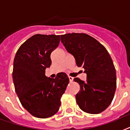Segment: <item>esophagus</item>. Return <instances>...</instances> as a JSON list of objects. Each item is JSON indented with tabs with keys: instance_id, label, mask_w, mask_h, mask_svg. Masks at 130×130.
Masks as SVG:
<instances>
[{
	"instance_id": "1",
	"label": "esophagus",
	"mask_w": 130,
	"mask_h": 130,
	"mask_svg": "<svg viewBox=\"0 0 130 130\" xmlns=\"http://www.w3.org/2000/svg\"><path fill=\"white\" fill-rule=\"evenodd\" d=\"M68 78H69V80L70 82H72L73 80H74V78L73 77H71V76H68Z\"/></svg>"
}]
</instances>
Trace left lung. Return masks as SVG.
I'll use <instances>...</instances> for the list:
<instances>
[{"instance_id": "8db88e82", "label": "left lung", "mask_w": 130, "mask_h": 130, "mask_svg": "<svg viewBox=\"0 0 130 130\" xmlns=\"http://www.w3.org/2000/svg\"><path fill=\"white\" fill-rule=\"evenodd\" d=\"M60 37L68 52L87 76L86 82L74 79L80 86L76 95L77 104L86 113H101L111 104L116 88V69L110 54L102 44L86 34L72 33Z\"/></svg>"}]
</instances>
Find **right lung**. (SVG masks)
Returning a JSON list of instances; mask_svg holds the SVG:
<instances>
[{"label":"right lung","mask_w":130,"mask_h":130,"mask_svg":"<svg viewBox=\"0 0 130 130\" xmlns=\"http://www.w3.org/2000/svg\"><path fill=\"white\" fill-rule=\"evenodd\" d=\"M59 43L60 35L35 34L20 46L14 59L15 91L22 106L36 118H46L58 111L69 83L65 73L55 78L45 76L52 64L50 54Z\"/></svg>","instance_id":"add662e5"}]
</instances>
